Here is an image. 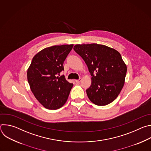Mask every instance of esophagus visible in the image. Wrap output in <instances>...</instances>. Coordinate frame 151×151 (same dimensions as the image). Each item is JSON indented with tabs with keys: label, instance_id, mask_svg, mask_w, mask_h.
<instances>
[{
	"label": "esophagus",
	"instance_id": "obj_1",
	"mask_svg": "<svg viewBox=\"0 0 151 151\" xmlns=\"http://www.w3.org/2000/svg\"><path fill=\"white\" fill-rule=\"evenodd\" d=\"M75 81L76 83H79V82L81 81V78H79V79H76Z\"/></svg>",
	"mask_w": 151,
	"mask_h": 151
}]
</instances>
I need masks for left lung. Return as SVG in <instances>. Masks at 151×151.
Masks as SVG:
<instances>
[{
	"label": "left lung",
	"instance_id": "obj_1",
	"mask_svg": "<svg viewBox=\"0 0 151 151\" xmlns=\"http://www.w3.org/2000/svg\"><path fill=\"white\" fill-rule=\"evenodd\" d=\"M75 51L87 65L91 85L87 91L91 102L98 106L112 103L125 83L127 66L116 50L97 44H77Z\"/></svg>",
	"mask_w": 151,
	"mask_h": 151
}]
</instances>
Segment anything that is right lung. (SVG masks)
Wrapping results in <instances>:
<instances>
[{
    "mask_svg": "<svg viewBox=\"0 0 151 151\" xmlns=\"http://www.w3.org/2000/svg\"><path fill=\"white\" fill-rule=\"evenodd\" d=\"M73 47L62 45L43 49L33 57L27 69L30 90L46 109H58L68 100L73 84L58 75L64 70L63 63Z\"/></svg>",
    "mask_w": 151,
    "mask_h": 151,
    "instance_id": "right-lung-1",
    "label": "right lung"
}]
</instances>
